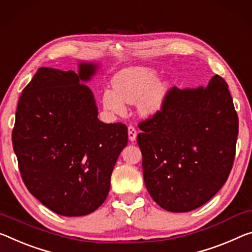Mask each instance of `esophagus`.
<instances>
[{"instance_id":"1","label":"esophagus","mask_w":252,"mask_h":252,"mask_svg":"<svg viewBox=\"0 0 252 252\" xmlns=\"http://www.w3.org/2000/svg\"><path fill=\"white\" fill-rule=\"evenodd\" d=\"M127 134H129V140L134 141L135 138H137V130L133 126H127Z\"/></svg>"}]
</instances>
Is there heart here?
Listing matches in <instances>:
<instances>
[{"label": "heart", "mask_w": 252, "mask_h": 252, "mask_svg": "<svg viewBox=\"0 0 252 252\" xmlns=\"http://www.w3.org/2000/svg\"><path fill=\"white\" fill-rule=\"evenodd\" d=\"M163 90L158 85V77L149 68H129L117 75L113 90L103 93V105L114 114L126 111L125 102L133 104L143 115H153L161 107Z\"/></svg>", "instance_id": "b5f03b06"}]
</instances>
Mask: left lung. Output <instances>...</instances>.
Instances as JSON below:
<instances>
[{"instance_id": "obj_1", "label": "left lung", "mask_w": 252, "mask_h": 252, "mask_svg": "<svg viewBox=\"0 0 252 252\" xmlns=\"http://www.w3.org/2000/svg\"><path fill=\"white\" fill-rule=\"evenodd\" d=\"M147 190L163 210L189 212L210 201L233 166L238 114L221 76L206 87L170 89L160 111L139 123Z\"/></svg>"}]
</instances>
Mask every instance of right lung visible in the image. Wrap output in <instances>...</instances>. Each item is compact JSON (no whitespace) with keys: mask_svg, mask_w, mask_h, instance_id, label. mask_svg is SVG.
Instances as JSON below:
<instances>
[{"mask_svg":"<svg viewBox=\"0 0 252 252\" xmlns=\"http://www.w3.org/2000/svg\"><path fill=\"white\" fill-rule=\"evenodd\" d=\"M97 67L81 63L77 74L41 67L23 89L15 113L12 145L22 181L63 217L90 214L104 203L127 143L126 126L99 121L94 95L82 84Z\"/></svg>","mask_w":252,"mask_h":252,"instance_id":"add662e5","label":"right lung"}]
</instances>
